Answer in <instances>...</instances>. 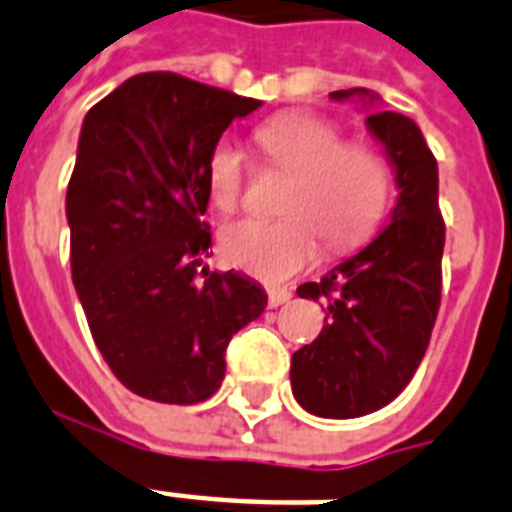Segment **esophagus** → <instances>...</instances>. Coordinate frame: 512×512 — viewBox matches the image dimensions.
I'll list each match as a JSON object with an SVG mask.
<instances>
[{"label":"esophagus","instance_id":"obj_1","mask_svg":"<svg viewBox=\"0 0 512 512\" xmlns=\"http://www.w3.org/2000/svg\"><path fill=\"white\" fill-rule=\"evenodd\" d=\"M292 300V292L289 289H268V305L271 308H279V305L289 303Z\"/></svg>","mask_w":512,"mask_h":512}]
</instances>
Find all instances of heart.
I'll list each match as a JSON object with an SVG mask.
<instances>
[{
    "mask_svg": "<svg viewBox=\"0 0 512 512\" xmlns=\"http://www.w3.org/2000/svg\"><path fill=\"white\" fill-rule=\"evenodd\" d=\"M276 167L295 175L281 220L241 217L223 225L220 255L260 281H287L319 257L321 233L337 252L358 247L388 209L393 175L380 151L345 143L335 122L319 114H284L257 132ZM247 159L233 140H220L207 162L209 199L220 209L239 204Z\"/></svg>",
    "mask_w": 512,
    "mask_h": 512,
    "instance_id": "heart-1",
    "label": "heart"
}]
</instances>
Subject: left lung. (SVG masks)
<instances>
[{"label": "left lung", "instance_id": "8db88e82", "mask_svg": "<svg viewBox=\"0 0 512 512\" xmlns=\"http://www.w3.org/2000/svg\"><path fill=\"white\" fill-rule=\"evenodd\" d=\"M369 111L366 130L396 175V204L364 249L345 257L300 297H327L321 335L292 356V393L305 412L353 420L388 406L417 372L441 305L444 220L438 212V164L420 127L380 108L377 92H329Z\"/></svg>", "mask_w": 512, "mask_h": 512}]
</instances>
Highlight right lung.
<instances>
[{"mask_svg": "<svg viewBox=\"0 0 512 512\" xmlns=\"http://www.w3.org/2000/svg\"><path fill=\"white\" fill-rule=\"evenodd\" d=\"M263 100L154 71L84 116L66 191L71 279L92 340L124 388L159 404L207 401L225 348L268 305L244 273L201 268L212 233L207 162Z\"/></svg>", "mask_w": 512, "mask_h": 512, "instance_id": "obj_1", "label": "right lung"}]
</instances>
